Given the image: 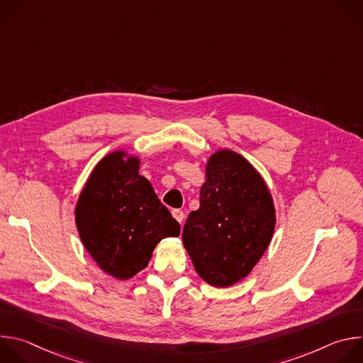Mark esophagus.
Segmentation results:
<instances>
[{
	"label": "esophagus",
	"mask_w": 363,
	"mask_h": 363,
	"mask_svg": "<svg viewBox=\"0 0 363 363\" xmlns=\"http://www.w3.org/2000/svg\"><path fill=\"white\" fill-rule=\"evenodd\" d=\"M172 216H174V218H175L179 224L184 223V218H185L184 211H181V210H174V211H172Z\"/></svg>",
	"instance_id": "1"
}]
</instances>
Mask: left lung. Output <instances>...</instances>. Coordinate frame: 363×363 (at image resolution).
Returning <instances> with one entry per match:
<instances>
[{"label":"left lung","instance_id":"1","mask_svg":"<svg viewBox=\"0 0 363 363\" xmlns=\"http://www.w3.org/2000/svg\"><path fill=\"white\" fill-rule=\"evenodd\" d=\"M274 227V203L263 177L237 152L213 153L199 208L188 216L182 231L198 276L214 287L238 283L263 257Z\"/></svg>","mask_w":363,"mask_h":363}]
</instances>
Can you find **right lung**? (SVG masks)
<instances>
[{
  "label": "right lung",
  "instance_id": "obj_1",
  "mask_svg": "<svg viewBox=\"0 0 363 363\" xmlns=\"http://www.w3.org/2000/svg\"><path fill=\"white\" fill-rule=\"evenodd\" d=\"M140 160L125 150L106 155L91 171L76 203L80 240L97 266L128 280L143 270L157 244L181 227L139 175Z\"/></svg>",
  "mask_w": 363,
  "mask_h": 363
}]
</instances>
